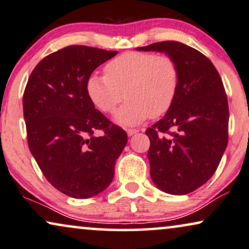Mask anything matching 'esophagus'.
Wrapping results in <instances>:
<instances>
[{"label":"esophagus","instance_id":"1","mask_svg":"<svg viewBox=\"0 0 249 249\" xmlns=\"http://www.w3.org/2000/svg\"><path fill=\"white\" fill-rule=\"evenodd\" d=\"M126 132H127L128 137H131V135L138 133V132H139V130H137V128H128V130H126Z\"/></svg>","mask_w":249,"mask_h":249}]
</instances>
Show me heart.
I'll return each mask as SVG.
<instances>
[{"label": "heart", "mask_w": 249, "mask_h": 249, "mask_svg": "<svg viewBox=\"0 0 249 249\" xmlns=\"http://www.w3.org/2000/svg\"><path fill=\"white\" fill-rule=\"evenodd\" d=\"M106 75L88 78V97L97 109L116 112L118 124L137 125L149 117L164 115L174 105L179 86V69L174 58L154 53L127 52L105 67Z\"/></svg>", "instance_id": "1"}]
</instances>
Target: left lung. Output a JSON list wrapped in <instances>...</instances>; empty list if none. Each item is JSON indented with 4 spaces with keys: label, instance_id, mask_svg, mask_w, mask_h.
Segmentation results:
<instances>
[{
    "label": "left lung",
    "instance_id": "1",
    "mask_svg": "<svg viewBox=\"0 0 249 249\" xmlns=\"http://www.w3.org/2000/svg\"><path fill=\"white\" fill-rule=\"evenodd\" d=\"M137 50L164 53L178 65L174 105L146 131L150 140L147 157L157 188L188 194L212 178L228 146L229 105L222 79L209 58L178 41ZM171 128L175 132H169Z\"/></svg>",
    "mask_w": 249,
    "mask_h": 249
}]
</instances>
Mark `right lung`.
Returning a JSON list of instances; mask_svg holds the SVG:
<instances>
[{"label": "right lung", "mask_w": 249, "mask_h": 249, "mask_svg": "<svg viewBox=\"0 0 249 249\" xmlns=\"http://www.w3.org/2000/svg\"><path fill=\"white\" fill-rule=\"evenodd\" d=\"M117 52L69 46L46 56L28 78L23 96L31 153L47 180L62 193L87 199L109 186L127 134L88 97L93 71ZM104 131L101 137L95 135Z\"/></svg>", "instance_id": "right-lung-1"}]
</instances>
